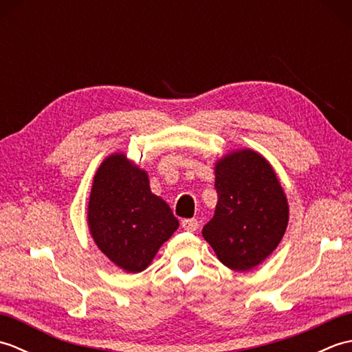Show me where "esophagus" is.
I'll return each instance as SVG.
<instances>
[{
  "mask_svg": "<svg viewBox=\"0 0 352 352\" xmlns=\"http://www.w3.org/2000/svg\"><path fill=\"white\" fill-rule=\"evenodd\" d=\"M182 227H183L186 231H197L198 227H199V223H198L197 219H184V221L182 222Z\"/></svg>",
  "mask_w": 352,
  "mask_h": 352,
  "instance_id": "esophagus-1",
  "label": "esophagus"
}]
</instances>
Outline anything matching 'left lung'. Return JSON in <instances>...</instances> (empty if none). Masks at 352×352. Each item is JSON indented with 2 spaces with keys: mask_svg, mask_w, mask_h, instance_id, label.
Listing matches in <instances>:
<instances>
[{
  "mask_svg": "<svg viewBox=\"0 0 352 352\" xmlns=\"http://www.w3.org/2000/svg\"><path fill=\"white\" fill-rule=\"evenodd\" d=\"M214 188L218 204L203 236L222 265L251 271L271 256L286 233V193L272 164L250 148L214 163Z\"/></svg>",
  "mask_w": 352,
  "mask_h": 352,
  "instance_id": "1",
  "label": "left lung"
}]
</instances>
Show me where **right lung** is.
I'll use <instances>...</instances> for the list:
<instances>
[{"instance_id": "1", "label": "right lung", "mask_w": 352, "mask_h": 352, "mask_svg": "<svg viewBox=\"0 0 352 352\" xmlns=\"http://www.w3.org/2000/svg\"><path fill=\"white\" fill-rule=\"evenodd\" d=\"M94 242L125 272H142L175 233L178 219L149 189L148 172L124 153H113L96 169L87 204Z\"/></svg>"}]
</instances>
